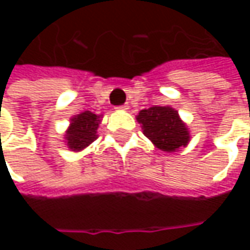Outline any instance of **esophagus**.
Here are the masks:
<instances>
[{"label":"esophagus","mask_w":250,"mask_h":250,"mask_svg":"<svg viewBox=\"0 0 250 250\" xmlns=\"http://www.w3.org/2000/svg\"><path fill=\"white\" fill-rule=\"evenodd\" d=\"M118 108H120V110H124V111L129 110V104H128V103H126V104H124V105H120V107H118Z\"/></svg>","instance_id":"34e87169"}]
</instances>
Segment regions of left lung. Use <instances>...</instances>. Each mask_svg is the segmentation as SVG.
<instances>
[{
  "label": "left lung",
  "instance_id": "8db88e82",
  "mask_svg": "<svg viewBox=\"0 0 250 250\" xmlns=\"http://www.w3.org/2000/svg\"><path fill=\"white\" fill-rule=\"evenodd\" d=\"M146 138H149L157 149L163 151H175L185 147L190 135L188 126L181 121L178 111L172 107H150L142 110L136 117Z\"/></svg>",
  "mask_w": 250,
  "mask_h": 250
}]
</instances>
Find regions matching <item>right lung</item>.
I'll return each instance as SVG.
<instances>
[{
	"label": "right lung",
	"instance_id": "1",
	"mask_svg": "<svg viewBox=\"0 0 250 250\" xmlns=\"http://www.w3.org/2000/svg\"><path fill=\"white\" fill-rule=\"evenodd\" d=\"M100 118V115H96L91 111H84L82 114L75 115L65 133L66 146L73 151H81L87 147L91 142L97 139Z\"/></svg>",
	"mask_w": 250,
	"mask_h": 250
}]
</instances>
